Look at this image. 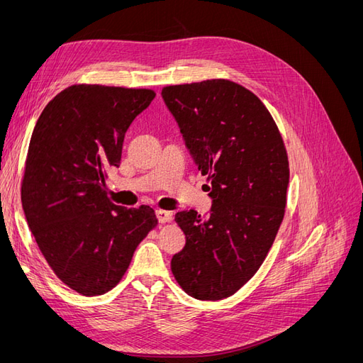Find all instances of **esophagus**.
<instances>
[{
  "label": "esophagus",
  "instance_id": "1",
  "mask_svg": "<svg viewBox=\"0 0 363 363\" xmlns=\"http://www.w3.org/2000/svg\"><path fill=\"white\" fill-rule=\"evenodd\" d=\"M156 215H157L159 223H162V224H168V223H171V221H172V213H171V212H167V211H157V212H156Z\"/></svg>",
  "mask_w": 363,
  "mask_h": 363
}]
</instances>
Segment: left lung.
Instances as JSON below:
<instances>
[{
    "mask_svg": "<svg viewBox=\"0 0 363 363\" xmlns=\"http://www.w3.org/2000/svg\"><path fill=\"white\" fill-rule=\"evenodd\" d=\"M162 96L213 199L211 216L175 215L186 247L171 269L194 298L223 300L255 276L277 236L288 200V151L265 104L235 82L171 84Z\"/></svg>",
    "mask_w": 363,
    "mask_h": 363,
    "instance_id": "left-lung-1",
    "label": "left lung"
}]
</instances>
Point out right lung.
<instances>
[{
  "instance_id": "obj_1",
  "label": "right lung",
  "mask_w": 363,
  "mask_h": 363,
  "mask_svg": "<svg viewBox=\"0 0 363 363\" xmlns=\"http://www.w3.org/2000/svg\"><path fill=\"white\" fill-rule=\"evenodd\" d=\"M155 96L152 89L72 84L33 130L21 201L50 268L80 295L113 289L159 224L150 206H118L104 186L121 163L127 128Z\"/></svg>"
}]
</instances>
